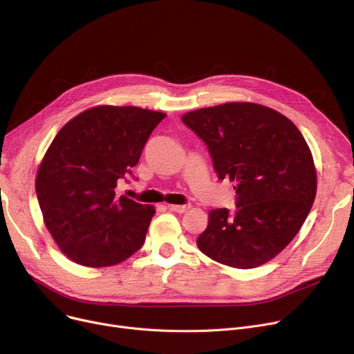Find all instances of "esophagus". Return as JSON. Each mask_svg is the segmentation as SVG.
<instances>
[{"instance_id":"obj_1","label":"esophagus","mask_w":354,"mask_h":354,"mask_svg":"<svg viewBox=\"0 0 354 354\" xmlns=\"http://www.w3.org/2000/svg\"><path fill=\"white\" fill-rule=\"evenodd\" d=\"M167 208H169L170 211L178 212V214H183V212H187L191 207H189L188 204H185V205H167Z\"/></svg>"}]
</instances>
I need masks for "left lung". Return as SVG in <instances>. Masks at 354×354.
Listing matches in <instances>:
<instances>
[{"label": "left lung", "instance_id": "1", "mask_svg": "<svg viewBox=\"0 0 354 354\" xmlns=\"http://www.w3.org/2000/svg\"><path fill=\"white\" fill-rule=\"evenodd\" d=\"M183 122L208 146L221 180L236 183L238 209H211L197 239L209 259L254 268L284 250L317 195V169L302 133L287 116L254 102L187 112Z\"/></svg>", "mask_w": 354, "mask_h": 354}]
</instances>
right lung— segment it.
Masks as SVG:
<instances>
[{
    "mask_svg": "<svg viewBox=\"0 0 354 354\" xmlns=\"http://www.w3.org/2000/svg\"><path fill=\"white\" fill-rule=\"evenodd\" d=\"M165 118L139 106H93L52 140L35 188L45 226L71 261L108 267L142 248L156 209L118 195L116 187Z\"/></svg>",
    "mask_w": 354,
    "mask_h": 354,
    "instance_id": "1",
    "label": "right lung"
}]
</instances>
